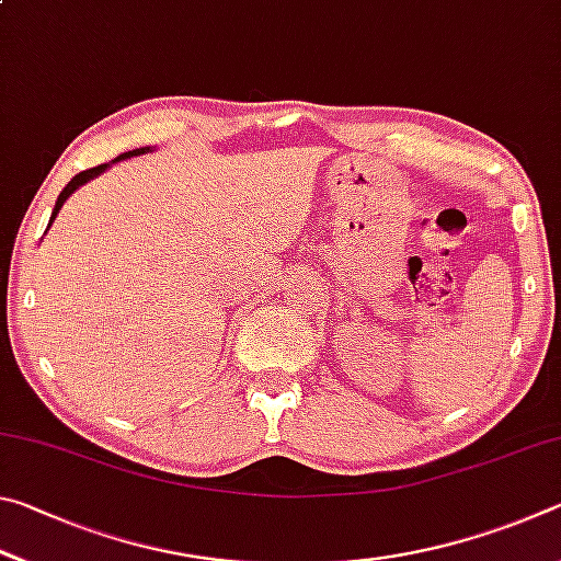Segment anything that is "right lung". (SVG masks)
Returning a JSON list of instances; mask_svg holds the SVG:
<instances>
[{
    "mask_svg": "<svg viewBox=\"0 0 561 561\" xmlns=\"http://www.w3.org/2000/svg\"><path fill=\"white\" fill-rule=\"evenodd\" d=\"M146 150H150V148H136V150H128V153H123V156H118L116 160H113V163H118V160H123V158H133V156H140V153H146ZM108 168V163H103V165H96V168H89V170H83V173H79L76 178H71L69 180V185H66L64 190H61V195L56 197V205H54V213H51V220H49V225L54 222V217L59 215V210H61V205L66 203V197H69L76 187L79 185H83V183H89L91 178H96L99 173H103V170Z\"/></svg>",
    "mask_w": 561,
    "mask_h": 561,
    "instance_id": "obj_1",
    "label": "right lung"
}]
</instances>
